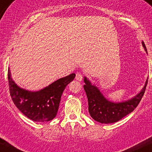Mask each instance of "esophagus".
I'll use <instances>...</instances> for the list:
<instances>
[{
	"instance_id": "esophagus-1",
	"label": "esophagus",
	"mask_w": 152,
	"mask_h": 152,
	"mask_svg": "<svg viewBox=\"0 0 152 152\" xmlns=\"http://www.w3.org/2000/svg\"><path fill=\"white\" fill-rule=\"evenodd\" d=\"M75 79L78 81H81L82 80H83V75H82L81 72H77L76 73Z\"/></svg>"
}]
</instances>
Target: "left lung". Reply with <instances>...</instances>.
Listing matches in <instances>:
<instances>
[{"mask_svg": "<svg viewBox=\"0 0 152 152\" xmlns=\"http://www.w3.org/2000/svg\"><path fill=\"white\" fill-rule=\"evenodd\" d=\"M142 45L146 51L144 42ZM85 84L83 85L88 100V110L90 116L101 124H112L120 121L135 109L145 93L148 80L141 91L134 98L121 103H113L107 100L95 85H92L86 77H84Z\"/></svg>", "mask_w": 152, "mask_h": 152, "instance_id": "8db88e82", "label": "left lung"}]
</instances>
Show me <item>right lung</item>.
<instances>
[{"label":"right lung","mask_w":152,"mask_h":152,"mask_svg":"<svg viewBox=\"0 0 152 152\" xmlns=\"http://www.w3.org/2000/svg\"><path fill=\"white\" fill-rule=\"evenodd\" d=\"M75 74L60 78L44 89L31 92L19 88L8 70L10 94L16 106L27 118L37 122L49 121L57 115L61 96L66 86L74 80Z\"/></svg>","instance_id":"obj_1"}]
</instances>
